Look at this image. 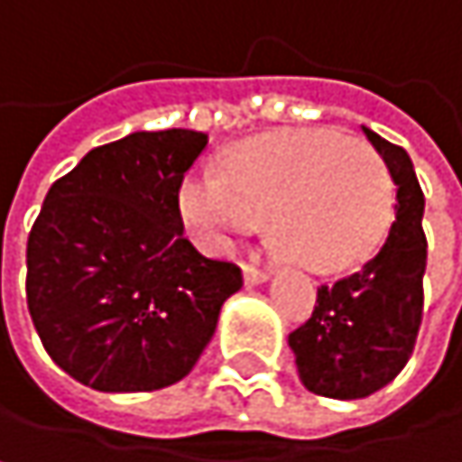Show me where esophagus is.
<instances>
[{
    "label": "esophagus",
    "mask_w": 462,
    "mask_h": 462,
    "mask_svg": "<svg viewBox=\"0 0 462 462\" xmlns=\"http://www.w3.org/2000/svg\"><path fill=\"white\" fill-rule=\"evenodd\" d=\"M242 274H245V282H247V285H258V282L269 280V274H266L263 269L253 266V263H245V266H242Z\"/></svg>",
    "instance_id": "esophagus-1"
}]
</instances>
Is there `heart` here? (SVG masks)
<instances>
[{"label":"heart","mask_w":462,"mask_h":462,"mask_svg":"<svg viewBox=\"0 0 462 462\" xmlns=\"http://www.w3.org/2000/svg\"><path fill=\"white\" fill-rule=\"evenodd\" d=\"M392 171L367 141L329 127L282 130L239 143L215 171H196L180 188V215L212 253H228L269 215L282 239L316 272L365 261L389 228Z\"/></svg>","instance_id":"heart-1"}]
</instances>
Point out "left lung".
I'll return each instance as SVG.
<instances>
[{
    "label": "left lung",
    "instance_id": "left-lung-1",
    "mask_svg": "<svg viewBox=\"0 0 462 462\" xmlns=\"http://www.w3.org/2000/svg\"><path fill=\"white\" fill-rule=\"evenodd\" d=\"M397 185L394 223L381 250L335 282L319 285L310 319L288 335L302 383L356 400L386 386L414 354L425 308V196L406 149L362 127Z\"/></svg>",
    "mask_w": 462,
    "mask_h": 462
}]
</instances>
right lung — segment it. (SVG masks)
Listing matches in <instances>:
<instances>
[{
    "instance_id": "add662e5",
    "label": "right lung",
    "mask_w": 462,
    "mask_h": 462,
    "mask_svg": "<svg viewBox=\"0 0 462 462\" xmlns=\"http://www.w3.org/2000/svg\"><path fill=\"white\" fill-rule=\"evenodd\" d=\"M207 141L182 127L133 133L51 185L26 242V305L76 381L100 392L182 381L242 288L234 261L182 234L180 188Z\"/></svg>"
}]
</instances>
